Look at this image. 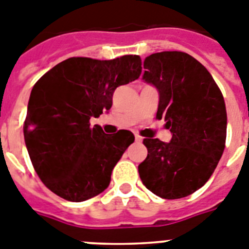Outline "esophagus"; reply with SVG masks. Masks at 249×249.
I'll list each match as a JSON object with an SVG mask.
<instances>
[{"mask_svg":"<svg viewBox=\"0 0 249 249\" xmlns=\"http://www.w3.org/2000/svg\"><path fill=\"white\" fill-rule=\"evenodd\" d=\"M135 140L137 143H140V142H142V137H141L140 135H135Z\"/></svg>","mask_w":249,"mask_h":249,"instance_id":"obj_1","label":"esophagus"}]
</instances>
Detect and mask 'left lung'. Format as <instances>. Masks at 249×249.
Listing matches in <instances>:
<instances>
[{
	"label": "left lung",
	"instance_id": "obj_1",
	"mask_svg": "<svg viewBox=\"0 0 249 249\" xmlns=\"http://www.w3.org/2000/svg\"><path fill=\"white\" fill-rule=\"evenodd\" d=\"M144 82L157 89L156 118L172 133L168 143L146 138L147 158L138 166L142 183L164 199L199 190L218 164L227 133L223 96L207 68L188 53L164 51L146 57Z\"/></svg>",
	"mask_w": 249,
	"mask_h": 249
}]
</instances>
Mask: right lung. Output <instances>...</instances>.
I'll use <instances>...</instances> for the list:
<instances>
[{"label": "right lung", "instance_id": "add662e5", "mask_svg": "<svg viewBox=\"0 0 249 249\" xmlns=\"http://www.w3.org/2000/svg\"><path fill=\"white\" fill-rule=\"evenodd\" d=\"M140 56L109 61L71 57L34 86L23 136L41 181L61 198L89 199L108 187L114 166L135 136L126 129L106 135L89 120L112 106L114 89L137 80Z\"/></svg>", "mask_w": 249, "mask_h": 249}]
</instances>
